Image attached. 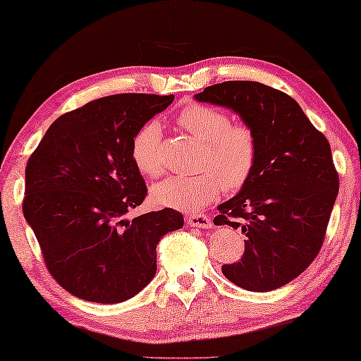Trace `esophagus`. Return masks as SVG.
<instances>
[{"instance_id":"obj_1","label":"esophagus","mask_w":361,"mask_h":361,"mask_svg":"<svg viewBox=\"0 0 361 361\" xmlns=\"http://www.w3.org/2000/svg\"><path fill=\"white\" fill-rule=\"evenodd\" d=\"M187 224L190 227H197V228H211L212 222L206 214H202V212H195V214H188L187 216Z\"/></svg>"}]
</instances>
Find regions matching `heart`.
<instances>
[{
  "label": "heart",
  "mask_w": 361,
  "mask_h": 361,
  "mask_svg": "<svg viewBox=\"0 0 361 361\" xmlns=\"http://www.w3.org/2000/svg\"><path fill=\"white\" fill-rule=\"evenodd\" d=\"M180 129L202 142L195 176H173L152 188V200L176 209H200L209 204L221 188L236 192L250 180L257 159V140L245 123H232L227 114L211 105L192 102L176 116ZM131 157L142 174L158 177L163 173L161 128L147 121L135 133Z\"/></svg>",
  "instance_id": "b5f03b06"
}]
</instances>
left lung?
I'll list each match as a JSON object with an SVG mask.
<instances>
[{"label": "left lung", "instance_id": "left-lung-1", "mask_svg": "<svg viewBox=\"0 0 361 361\" xmlns=\"http://www.w3.org/2000/svg\"><path fill=\"white\" fill-rule=\"evenodd\" d=\"M195 99L232 109L257 140L250 180L217 206L214 226L246 235L241 261L222 265V274L247 291L286 285L320 252L338 197L329 142L296 100L262 82L224 81Z\"/></svg>", "mask_w": 361, "mask_h": 361}]
</instances>
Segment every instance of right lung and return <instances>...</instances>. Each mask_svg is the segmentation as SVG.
Wrapping results in <instances>:
<instances>
[{"mask_svg":"<svg viewBox=\"0 0 361 361\" xmlns=\"http://www.w3.org/2000/svg\"><path fill=\"white\" fill-rule=\"evenodd\" d=\"M174 96L115 94L52 123L25 168L22 209L47 270L65 291L116 304L157 274V245L184 226L164 208L126 219L147 185L131 157L135 133Z\"/></svg>","mask_w":361,"mask_h":361,"instance_id":"right-lung-1","label":"right lung"}]
</instances>
